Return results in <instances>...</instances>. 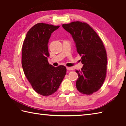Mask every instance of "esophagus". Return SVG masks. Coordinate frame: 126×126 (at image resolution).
Instances as JSON below:
<instances>
[{
  "mask_svg": "<svg viewBox=\"0 0 126 126\" xmlns=\"http://www.w3.org/2000/svg\"><path fill=\"white\" fill-rule=\"evenodd\" d=\"M67 69L68 71H71V70H73V68L72 67H67Z\"/></svg>",
  "mask_w": 126,
  "mask_h": 126,
  "instance_id": "esophagus-1",
  "label": "esophagus"
}]
</instances>
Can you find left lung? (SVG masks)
<instances>
[{"label":"left lung","instance_id":"obj_1","mask_svg":"<svg viewBox=\"0 0 126 126\" xmlns=\"http://www.w3.org/2000/svg\"><path fill=\"white\" fill-rule=\"evenodd\" d=\"M62 27L72 35L83 64L76 71L77 88L84 94H92L101 88L106 76L107 58L103 42L87 23L77 21Z\"/></svg>","mask_w":126,"mask_h":126}]
</instances>
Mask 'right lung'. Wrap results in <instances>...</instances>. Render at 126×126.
Returning a JSON list of instances; mask_svg holds the SVG:
<instances>
[{
	"instance_id": "obj_1",
	"label": "right lung",
	"mask_w": 126,
	"mask_h": 126,
	"mask_svg": "<svg viewBox=\"0 0 126 126\" xmlns=\"http://www.w3.org/2000/svg\"><path fill=\"white\" fill-rule=\"evenodd\" d=\"M59 27L38 23L28 32L23 44L22 64L24 74L34 90L43 96L57 91L67 72L64 65L54 67L48 61L49 39Z\"/></svg>"
}]
</instances>
